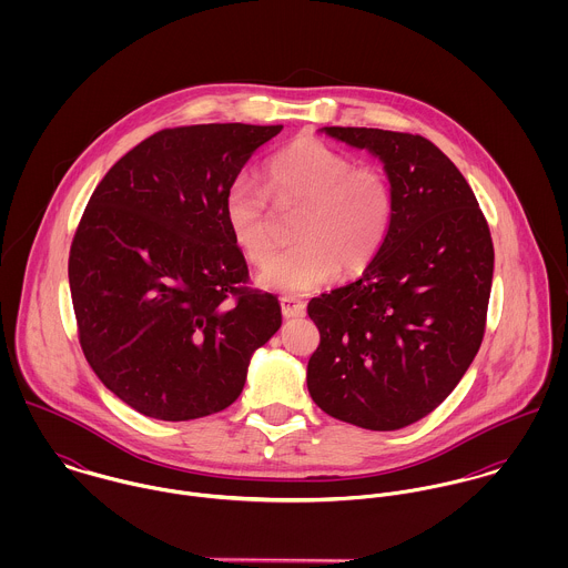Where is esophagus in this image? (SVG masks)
<instances>
[{
  "label": "esophagus",
  "instance_id": "34e87169",
  "mask_svg": "<svg viewBox=\"0 0 568 568\" xmlns=\"http://www.w3.org/2000/svg\"><path fill=\"white\" fill-rule=\"evenodd\" d=\"M280 306H282V315L286 320H297V317H304L306 315V304L295 300V297H282L280 300Z\"/></svg>",
  "mask_w": 568,
  "mask_h": 568
}]
</instances>
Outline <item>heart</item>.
<instances>
[{"instance_id": "heart-1", "label": "heart", "mask_w": 568, "mask_h": 568, "mask_svg": "<svg viewBox=\"0 0 568 568\" xmlns=\"http://www.w3.org/2000/svg\"><path fill=\"white\" fill-rule=\"evenodd\" d=\"M264 183L282 207H302L295 248L275 255L257 275L260 286L304 295L336 271L358 273L381 251L394 219L389 179L317 138H300L264 165ZM271 203L264 187L236 179L225 194V221L244 257L262 264L273 253Z\"/></svg>"}]
</instances>
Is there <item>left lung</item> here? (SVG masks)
<instances>
[{
  "label": "left lung",
  "mask_w": 568,
  "mask_h": 568,
  "mask_svg": "<svg viewBox=\"0 0 568 568\" xmlns=\"http://www.w3.org/2000/svg\"><path fill=\"white\" fill-rule=\"evenodd\" d=\"M322 131L383 162L394 219L363 275L308 304L322 334L308 392L341 422L398 430L442 405L475 361L494 246L473 187L433 142L383 129Z\"/></svg>",
  "instance_id": "1"
}]
</instances>
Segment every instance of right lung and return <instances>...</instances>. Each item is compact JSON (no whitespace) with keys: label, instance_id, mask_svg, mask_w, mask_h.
<instances>
[{"label":"right lung","instance_id":"right-lung-1","mask_svg":"<svg viewBox=\"0 0 568 568\" xmlns=\"http://www.w3.org/2000/svg\"><path fill=\"white\" fill-rule=\"evenodd\" d=\"M282 126L163 129L93 190L70 248L82 352L142 415L183 422L232 405L251 356L282 325L277 297L246 284L225 194Z\"/></svg>","mask_w":568,"mask_h":568}]
</instances>
